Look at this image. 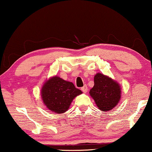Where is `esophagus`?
Returning <instances> with one entry per match:
<instances>
[{"instance_id":"34e87169","label":"esophagus","mask_w":152,"mask_h":152,"mask_svg":"<svg viewBox=\"0 0 152 152\" xmlns=\"http://www.w3.org/2000/svg\"><path fill=\"white\" fill-rule=\"evenodd\" d=\"M81 91L83 92V93H86V92L88 91V87H87L86 85H85V86H83V87H82Z\"/></svg>"}]
</instances>
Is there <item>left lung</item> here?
<instances>
[{"instance_id":"8db88e82","label":"left lung","mask_w":152,"mask_h":152,"mask_svg":"<svg viewBox=\"0 0 152 152\" xmlns=\"http://www.w3.org/2000/svg\"><path fill=\"white\" fill-rule=\"evenodd\" d=\"M89 94L101 111H108L119 102L121 88L112 78L98 73L94 76V86Z\"/></svg>"}]
</instances>
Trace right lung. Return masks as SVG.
<instances>
[{
    "mask_svg": "<svg viewBox=\"0 0 152 152\" xmlns=\"http://www.w3.org/2000/svg\"><path fill=\"white\" fill-rule=\"evenodd\" d=\"M82 94L74 83L58 76H53L43 85L41 97L43 104L50 111L62 114L69 109L73 99Z\"/></svg>",
    "mask_w": 152,
    "mask_h": 152,
    "instance_id": "1",
    "label": "right lung"
}]
</instances>
